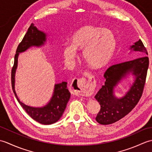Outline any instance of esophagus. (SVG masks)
Here are the masks:
<instances>
[{"instance_id":"esophagus-1","label":"esophagus","mask_w":152,"mask_h":152,"mask_svg":"<svg viewBox=\"0 0 152 152\" xmlns=\"http://www.w3.org/2000/svg\"><path fill=\"white\" fill-rule=\"evenodd\" d=\"M86 76L88 78V81L84 78H76L71 83V88L77 95L90 96L95 91L96 81L94 76L89 72H86Z\"/></svg>"}]
</instances>
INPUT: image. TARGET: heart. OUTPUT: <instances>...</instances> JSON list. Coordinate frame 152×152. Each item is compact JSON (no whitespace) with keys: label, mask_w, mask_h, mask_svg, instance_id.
<instances>
[{"label":"heart","mask_w":152,"mask_h":152,"mask_svg":"<svg viewBox=\"0 0 152 152\" xmlns=\"http://www.w3.org/2000/svg\"><path fill=\"white\" fill-rule=\"evenodd\" d=\"M115 45L114 35L110 30L88 25L74 34L72 44L64 45L63 55L67 61L73 63L78 57V50H83L86 63L93 68H101L111 59Z\"/></svg>","instance_id":"obj_1"}]
</instances>
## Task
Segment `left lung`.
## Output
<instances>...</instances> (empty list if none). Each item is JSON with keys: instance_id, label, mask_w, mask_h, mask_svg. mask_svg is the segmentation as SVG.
<instances>
[{"instance_id": "1", "label": "left lung", "mask_w": 152, "mask_h": 152, "mask_svg": "<svg viewBox=\"0 0 152 152\" xmlns=\"http://www.w3.org/2000/svg\"><path fill=\"white\" fill-rule=\"evenodd\" d=\"M131 51H138L142 57L125 61L109 67L104 74V85L99 90L95 98L101 105V110L95 118L102 125L112 124L127 115L139 101L146 82L149 59L147 50L141 40L130 46ZM131 74L134 82L122 98H118L114 89L121 81Z\"/></svg>"}]
</instances>
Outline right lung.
Masks as SVG:
<instances>
[{
    "instance_id": "add662e5",
    "label": "right lung",
    "mask_w": 152,
    "mask_h": 152,
    "mask_svg": "<svg viewBox=\"0 0 152 152\" xmlns=\"http://www.w3.org/2000/svg\"><path fill=\"white\" fill-rule=\"evenodd\" d=\"M46 40V33L38 30L37 27L32 23L16 50L14 66L12 70V87L18 102L34 120L41 124L50 125L57 122L61 118L70 99V93L67 89V82H62L56 83L50 101L42 107H33L25 104L19 99L15 89V76L18 68L19 54L24 52L31 47L43 46Z\"/></svg>"
}]
</instances>
